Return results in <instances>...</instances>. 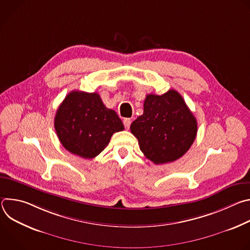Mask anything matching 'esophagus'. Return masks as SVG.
<instances>
[{"mask_svg":"<svg viewBox=\"0 0 250 250\" xmlns=\"http://www.w3.org/2000/svg\"><path fill=\"white\" fill-rule=\"evenodd\" d=\"M130 124H131V120H130V119H125V120H124V125H125V128L128 129Z\"/></svg>","mask_w":250,"mask_h":250,"instance_id":"34e87169","label":"esophagus"}]
</instances>
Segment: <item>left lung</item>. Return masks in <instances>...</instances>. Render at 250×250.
<instances>
[{
	"label": "left lung",
	"instance_id": "left-lung-1",
	"mask_svg": "<svg viewBox=\"0 0 250 250\" xmlns=\"http://www.w3.org/2000/svg\"><path fill=\"white\" fill-rule=\"evenodd\" d=\"M130 131L146 158L164 164L179 159L189 150L198 125L182 96L169 90L160 96H146L144 115L132 122Z\"/></svg>",
	"mask_w": 250,
	"mask_h": 250
}]
</instances>
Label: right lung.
Returning a JSON list of instances; mask_svg holds the SVG:
<instances>
[{
    "mask_svg": "<svg viewBox=\"0 0 250 250\" xmlns=\"http://www.w3.org/2000/svg\"><path fill=\"white\" fill-rule=\"evenodd\" d=\"M54 127L61 145L71 153L90 159L99 155L115 132L125 129L114 110L98 93L70 92L56 112Z\"/></svg>",
    "mask_w": 250,
    "mask_h": 250,
    "instance_id": "1",
    "label": "right lung"
}]
</instances>
